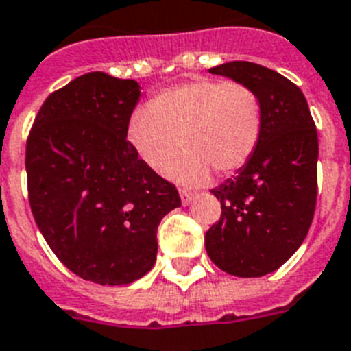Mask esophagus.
<instances>
[{
	"instance_id": "1",
	"label": "esophagus",
	"mask_w": 351,
	"mask_h": 351,
	"mask_svg": "<svg viewBox=\"0 0 351 351\" xmlns=\"http://www.w3.org/2000/svg\"><path fill=\"white\" fill-rule=\"evenodd\" d=\"M180 198H182V204L189 205L191 200H193V193H189V191H185V189H180Z\"/></svg>"
}]
</instances>
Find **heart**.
I'll return each mask as SVG.
<instances>
[{"instance_id": "1", "label": "heart", "mask_w": 351, "mask_h": 351, "mask_svg": "<svg viewBox=\"0 0 351 351\" xmlns=\"http://www.w3.org/2000/svg\"><path fill=\"white\" fill-rule=\"evenodd\" d=\"M265 108L243 82L202 77L164 88L128 124V141L138 158L166 175L184 147L187 155L173 175L185 185H202L210 171L229 176L258 153Z\"/></svg>"}]
</instances>
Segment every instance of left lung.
Masks as SVG:
<instances>
[{"mask_svg": "<svg viewBox=\"0 0 351 351\" xmlns=\"http://www.w3.org/2000/svg\"><path fill=\"white\" fill-rule=\"evenodd\" d=\"M209 72L258 93L265 130L254 158L210 191L221 216L205 232V249L227 274L259 278L279 269L308 234L317 200V130L303 92L281 73L249 61Z\"/></svg>", "mask_w": 351, "mask_h": 351, "instance_id": "8db88e82", "label": "left lung"}]
</instances>
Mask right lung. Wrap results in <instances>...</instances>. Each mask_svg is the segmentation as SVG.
<instances>
[{
	"mask_svg": "<svg viewBox=\"0 0 351 351\" xmlns=\"http://www.w3.org/2000/svg\"><path fill=\"white\" fill-rule=\"evenodd\" d=\"M138 97L133 79L84 73L47 97L27 138L34 220L66 269L99 285L147 274L158 223L182 204L126 138Z\"/></svg>",
	"mask_w": 351,
	"mask_h": 351,
	"instance_id": "right-lung-1",
	"label": "right lung"
}]
</instances>
